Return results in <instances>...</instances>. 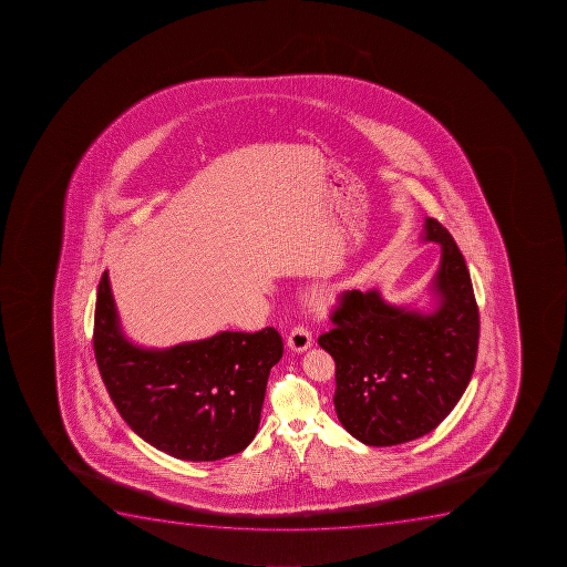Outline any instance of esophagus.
Instances as JSON below:
<instances>
[{"label": "esophagus", "mask_w": 567, "mask_h": 567, "mask_svg": "<svg viewBox=\"0 0 567 567\" xmlns=\"http://www.w3.org/2000/svg\"><path fill=\"white\" fill-rule=\"evenodd\" d=\"M310 344H312V333L309 332V329H305L303 324L295 327L287 338V347L292 352H305V350H309Z\"/></svg>", "instance_id": "34e87169"}]
</instances>
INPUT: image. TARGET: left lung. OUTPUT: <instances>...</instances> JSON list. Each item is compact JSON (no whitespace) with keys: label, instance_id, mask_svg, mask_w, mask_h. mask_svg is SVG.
<instances>
[{"label":"left lung","instance_id":"obj_1","mask_svg":"<svg viewBox=\"0 0 567 567\" xmlns=\"http://www.w3.org/2000/svg\"><path fill=\"white\" fill-rule=\"evenodd\" d=\"M425 243L440 244L433 312L384 301L377 289L344 290L319 347L336 361L333 405L359 442L391 447L439 427L471 382L480 341L471 272L454 238L425 219Z\"/></svg>","mask_w":567,"mask_h":567}]
</instances>
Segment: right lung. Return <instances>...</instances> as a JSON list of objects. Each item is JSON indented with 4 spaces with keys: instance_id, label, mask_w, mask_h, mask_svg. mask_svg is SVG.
I'll return each mask as SVG.
<instances>
[{
    "instance_id": "1",
    "label": "right lung",
    "mask_w": 567,
    "mask_h": 567,
    "mask_svg": "<svg viewBox=\"0 0 567 567\" xmlns=\"http://www.w3.org/2000/svg\"><path fill=\"white\" fill-rule=\"evenodd\" d=\"M93 348L105 390L128 427L186 462H215L248 447L269 371L284 355L272 327L165 350L136 347L120 327L107 271L96 295Z\"/></svg>"
}]
</instances>
